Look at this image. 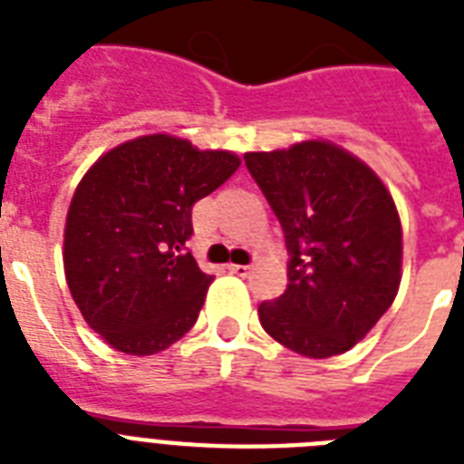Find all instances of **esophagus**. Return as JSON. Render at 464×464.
<instances>
[{
  "instance_id": "1",
  "label": "esophagus",
  "mask_w": 464,
  "mask_h": 464,
  "mask_svg": "<svg viewBox=\"0 0 464 464\" xmlns=\"http://www.w3.org/2000/svg\"><path fill=\"white\" fill-rule=\"evenodd\" d=\"M228 272H231V275L246 276L250 275V265H228Z\"/></svg>"
}]
</instances>
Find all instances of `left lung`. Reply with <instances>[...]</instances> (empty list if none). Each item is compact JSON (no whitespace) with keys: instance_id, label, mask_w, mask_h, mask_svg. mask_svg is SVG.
<instances>
[{"instance_id":"left-lung-1","label":"left lung","mask_w":464,"mask_h":464,"mask_svg":"<svg viewBox=\"0 0 464 464\" xmlns=\"http://www.w3.org/2000/svg\"><path fill=\"white\" fill-rule=\"evenodd\" d=\"M279 218L289 284L257 308L269 337L310 359L352 349L392 305L402 228L378 175L327 141L246 154Z\"/></svg>"}]
</instances>
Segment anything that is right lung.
<instances>
[{
  "label": "right lung",
  "mask_w": 464,
  "mask_h": 464,
  "mask_svg": "<svg viewBox=\"0 0 464 464\" xmlns=\"http://www.w3.org/2000/svg\"><path fill=\"white\" fill-rule=\"evenodd\" d=\"M238 166L231 151L149 134L83 175L69 204L64 275L83 320L118 352L151 356L197 323L214 276L188 250L192 207Z\"/></svg>",
  "instance_id": "right-lung-1"
}]
</instances>
